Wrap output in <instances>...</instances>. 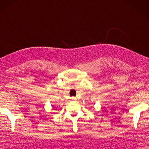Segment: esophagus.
<instances>
[{
    "label": "esophagus",
    "mask_w": 149,
    "mask_h": 149,
    "mask_svg": "<svg viewBox=\"0 0 149 149\" xmlns=\"http://www.w3.org/2000/svg\"><path fill=\"white\" fill-rule=\"evenodd\" d=\"M71 100H75V98L74 97H72L71 98Z\"/></svg>",
    "instance_id": "34e87169"
}]
</instances>
